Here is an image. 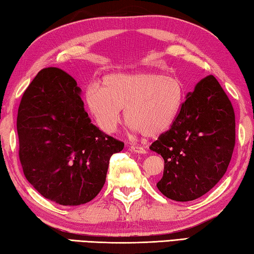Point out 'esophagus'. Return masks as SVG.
I'll return each mask as SVG.
<instances>
[{"label":"esophagus","mask_w":254,"mask_h":254,"mask_svg":"<svg viewBox=\"0 0 254 254\" xmlns=\"http://www.w3.org/2000/svg\"><path fill=\"white\" fill-rule=\"evenodd\" d=\"M128 149H130L132 152H135L139 154H143L147 152V150H145L143 147H140V145H128Z\"/></svg>","instance_id":"1"}]
</instances>
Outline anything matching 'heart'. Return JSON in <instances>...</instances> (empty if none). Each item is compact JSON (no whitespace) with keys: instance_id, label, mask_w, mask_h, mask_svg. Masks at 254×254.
I'll return each mask as SVG.
<instances>
[{"instance_id":"obj_1","label":"heart","mask_w":254,"mask_h":254,"mask_svg":"<svg viewBox=\"0 0 254 254\" xmlns=\"http://www.w3.org/2000/svg\"><path fill=\"white\" fill-rule=\"evenodd\" d=\"M184 100L182 80L156 71L113 72L103 78L102 86L91 84L85 93L86 105L103 131L117 130L126 109L127 122L145 136L168 131Z\"/></svg>"}]
</instances>
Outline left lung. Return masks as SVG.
I'll return each mask as SVG.
<instances>
[{"mask_svg": "<svg viewBox=\"0 0 254 254\" xmlns=\"http://www.w3.org/2000/svg\"><path fill=\"white\" fill-rule=\"evenodd\" d=\"M234 144L233 106L209 75L187 94L173 127L150 145L165 160L158 189L176 201L199 198L225 175Z\"/></svg>", "mask_w": 254, "mask_h": 254, "instance_id": "1", "label": "left lung"}]
</instances>
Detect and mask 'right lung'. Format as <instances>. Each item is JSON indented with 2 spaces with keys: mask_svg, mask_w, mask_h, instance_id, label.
<instances>
[{
  "mask_svg": "<svg viewBox=\"0 0 254 254\" xmlns=\"http://www.w3.org/2000/svg\"><path fill=\"white\" fill-rule=\"evenodd\" d=\"M16 128L25 178L46 198L65 206L95 198L111 156L124 147L94 126L76 80L56 67L40 70L25 89Z\"/></svg>",
  "mask_w": 254,
  "mask_h": 254,
  "instance_id": "right-lung-1",
  "label": "right lung"
}]
</instances>
